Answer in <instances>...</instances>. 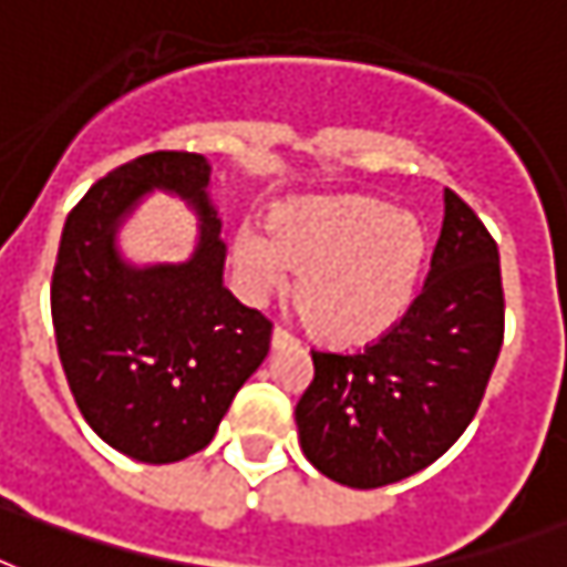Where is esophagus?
<instances>
[{"mask_svg": "<svg viewBox=\"0 0 567 567\" xmlns=\"http://www.w3.org/2000/svg\"><path fill=\"white\" fill-rule=\"evenodd\" d=\"M270 347H274V349H293V347H299V340L293 338V334L288 329H282V326H276L274 334H270Z\"/></svg>", "mask_w": 567, "mask_h": 567, "instance_id": "esophagus-1", "label": "esophagus"}]
</instances>
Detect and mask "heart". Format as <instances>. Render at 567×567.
Returning <instances> with one entry per match:
<instances>
[{
  "label": "heart",
  "mask_w": 567,
  "mask_h": 567,
  "mask_svg": "<svg viewBox=\"0 0 567 567\" xmlns=\"http://www.w3.org/2000/svg\"><path fill=\"white\" fill-rule=\"evenodd\" d=\"M425 229L372 197H299L276 206L268 229L238 227L233 265L256 302L291 288L320 334L370 340L404 315L425 261Z\"/></svg>",
  "instance_id": "heart-1"
}]
</instances>
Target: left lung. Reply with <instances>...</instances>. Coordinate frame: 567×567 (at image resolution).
Here are the masks:
<instances>
[{"label":"left lung","instance_id":"8db88e82","mask_svg":"<svg viewBox=\"0 0 567 567\" xmlns=\"http://www.w3.org/2000/svg\"><path fill=\"white\" fill-rule=\"evenodd\" d=\"M425 288L361 352H311L297 402L308 463L352 489L404 481L443 457L481 408L504 343L498 244L445 188Z\"/></svg>","mask_w":567,"mask_h":567}]
</instances>
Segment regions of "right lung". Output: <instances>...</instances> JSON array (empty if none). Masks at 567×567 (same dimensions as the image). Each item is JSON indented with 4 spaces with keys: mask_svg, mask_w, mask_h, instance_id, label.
Masks as SVG:
<instances>
[{
    "mask_svg": "<svg viewBox=\"0 0 567 567\" xmlns=\"http://www.w3.org/2000/svg\"><path fill=\"white\" fill-rule=\"evenodd\" d=\"M212 165L154 151L118 165L69 212L52 276V323L69 390L90 427L140 463L206 449L270 349V320L224 288L227 247ZM154 187L198 212L196 252L172 266L121 259L117 227Z\"/></svg>",
    "mask_w": 567,
    "mask_h": 567,
    "instance_id": "obj_1",
    "label": "right lung"
}]
</instances>
